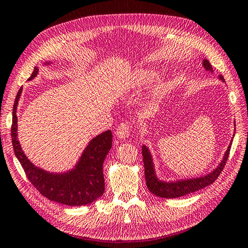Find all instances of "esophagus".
<instances>
[{
    "mask_svg": "<svg viewBox=\"0 0 248 248\" xmlns=\"http://www.w3.org/2000/svg\"><path fill=\"white\" fill-rule=\"evenodd\" d=\"M130 131H131V125L127 123H124V124H120L118 127L116 129V136L118 139H127L130 136Z\"/></svg>",
    "mask_w": 248,
    "mask_h": 248,
    "instance_id": "34e87169",
    "label": "esophagus"
}]
</instances>
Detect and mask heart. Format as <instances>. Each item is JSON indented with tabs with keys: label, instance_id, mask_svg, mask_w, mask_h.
Masks as SVG:
<instances>
[{
	"label": "heart",
	"instance_id": "obj_1",
	"mask_svg": "<svg viewBox=\"0 0 248 248\" xmlns=\"http://www.w3.org/2000/svg\"><path fill=\"white\" fill-rule=\"evenodd\" d=\"M153 77V74L151 71L148 70H137V73L134 74L133 76V79H132V82L136 84V85H143L147 83L148 81H150ZM165 89V83L164 81H158V83L155 85L154 90H153V92H154L155 95H158L159 93H161L164 91Z\"/></svg>",
	"mask_w": 248,
	"mask_h": 248
}]
</instances>
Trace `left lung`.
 Listing matches in <instances>:
<instances>
[{
    "label": "left lung",
    "instance_id": "obj_1",
    "mask_svg": "<svg viewBox=\"0 0 248 248\" xmlns=\"http://www.w3.org/2000/svg\"><path fill=\"white\" fill-rule=\"evenodd\" d=\"M202 66L204 68L208 71L213 73V67H211L210 62L204 60L202 61ZM220 80H223V78L220 76ZM232 145V141L230 145L228 146V150L224 153L223 159L221 163L215 170L211 171L208 174L204 175V177L200 178H193V179H184V180H177V181H161L155 173L154 164H153V158L150 153V150L145 146H142V155H143V164H144V172H145V181L146 186L150 192L153 194L159 197H164V199H177V197H181L190 193L196 192L204 188L206 186L213 184L216 180L218 179L219 174L221 173L224 166H226L227 159L230 154V148Z\"/></svg>",
    "mask_w": 248,
    "mask_h": 248
}]
</instances>
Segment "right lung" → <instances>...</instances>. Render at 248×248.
I'll list each match as a JSON object with an SVG mask.
<instances>
[{"label":"right lung","mask_w":248,"mask_h":248,"mask_svg":"<svg viewBox=\"0 0 248 248\" xmlns=\"http://www.w3.org/2000/svg\"><path fill=\"white\" fill-rule=\"evenodd\" d=\"M49 62H46V65ZM35 67L28 80L38 75ZM22 92L18 91L13 106V123L11 129L14 153L24 168L27 178L32 186L46 199L67 206H83L101 197L105 190L103 164L111 148L112 134L110 130L92 139L85 147L77 165L64 173H53L34 166L27 158L18 141L17 134V105Z\"/></svg>","instance_id":"right-lung-1"}]
</instances>
